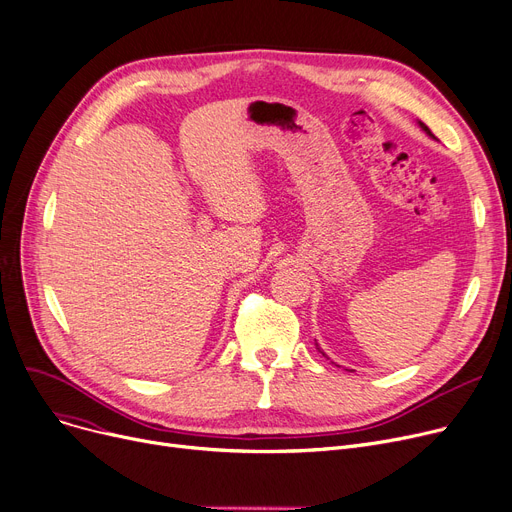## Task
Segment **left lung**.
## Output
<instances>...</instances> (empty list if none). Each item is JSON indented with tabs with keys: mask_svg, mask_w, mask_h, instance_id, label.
I'll use <instances>...</instances> for the list:
<instances>
[{
	"mask_svg": "<svg viewBox=\"0 0 512 512\" xmlns=\"http://www.w3.org/2000/svg\"><path fill=\"white\" fill-rule=\"evenodd\" d=\"M417 124H419V128H421V130H423V132H425V134H427V137H429V139H436V137H434V134H432V130H429V128H427V126H425V124H423V122H417ZM315 346H317V351H319V353H321V355H324V357H326V359H330V357H328V355H326V353H324V351H321V348H319V344H317V342H315Z\"/></svg>",
	"mask_w": 512,
	"mask_h": 512,
	"instance_id": "8db88e82",
	"label": "left lung"
}]
</instances>
